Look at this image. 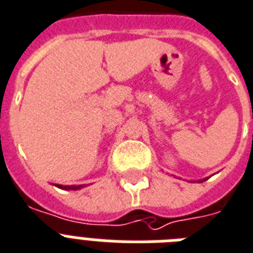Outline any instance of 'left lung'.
Returning a JSON list of instances; mask_svg holds the SVG:
<instances>
[{
	"mask_svg": "<svg viewBox=\"0 0 253 253\" xmlns=\"http://www.w3.org/2000/svg\"><path fill=\"white\" fill-rule=\"evenodd\" d=\"M201 181H205V179H204V180H201Z\"/></svg>",
	"mask_w": 253,
	"mask_h": 253,
	"instance_id": "left-lung-1",
	"label": "left lung"
}]
</instances>
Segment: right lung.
Segmentation results:
<instances>
[{
    "mask_svg": "<svg viewBox=\"0 0 253 253\" xmlns=\"http://www.w3.org/2000/svg\"><path fill=\"white\" fill-rule=\"evenodd\" d=\"M56 187L61 188V189H66V191H77V189H81V188H84V185H61V184H56Z\"/></svg>",
    "mask_w": 253,
    "mask_h": 253,
    "instance_id": "add662e5",
    "label": "right lung"
}]
</instances>
